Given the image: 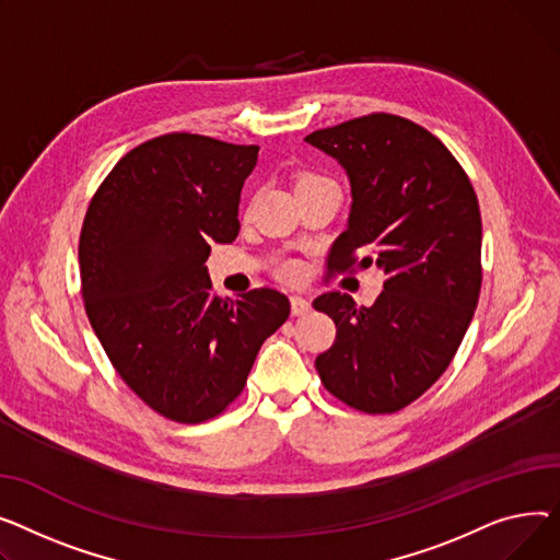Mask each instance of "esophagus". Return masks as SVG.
<instances>
[{
    "label": "esophagus",
    "instance_id": "34e87169",
    "mask_svg": "<svg viewBox=\"0 0 560 560\" xmlns=\"http://www.w3.org/2000/svg\"><path fill=\"white\" fill-rule=\"evenodd\" d=\"M289 301H291V314L293 316H303V314H307L312 310L310 301L303 299V295H291Z\"/></svg>",
    "mask_w": 560,
    "mask_h": 560
}]
</instances>
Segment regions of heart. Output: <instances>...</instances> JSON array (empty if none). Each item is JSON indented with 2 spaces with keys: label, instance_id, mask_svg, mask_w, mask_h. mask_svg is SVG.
I'll list each match as a JSON object with an SVG mask.
<instances>
[{
  "label": "heart",
  "instance_id": "obj_1",
  "mask_svg": "<svg viewBox=\"0 0 560 560\" xmlns=\"http://www.w3.org/2000/svg\"><path fill=\"white\" fill-rule=\"evenodd\" d=\"M314 183H325V178H318V176H303L301 180H299V185H295V189H301V187H307V185H314ZM299 265H291V261H289V265H284L282 269H280V273L284 276V278H295V276H299Z\"/></svg>",
  "mask_w": 560,
  "mask_h": 560
}]
</instances>
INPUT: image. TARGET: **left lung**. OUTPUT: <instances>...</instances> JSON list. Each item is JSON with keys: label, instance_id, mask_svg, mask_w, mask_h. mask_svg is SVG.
I'll list each match as a JSON object with an SVG mask.
<instances>
[{"label": "left lung", "instance_id": "8db88e82", "mask_svg": "<svg viewBox=\"0 0 560 560\" xmlns=\"http://www.w3.org/2000/svg\"><path fill=\"white\" fill-rule=\"evenodd\" d=\"M305 142L335 158L350 180L348 225L327 269L384 276L371 307L341 291L314 301L337 325L316 371L348 407L400 411L445 373L472 320L481 289L477 194L447 147L398 115L357 117Z\"/></svg>", "mask_w": 560, "mask_h": 560}]
</instances>
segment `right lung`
<instances>
[{
	"label": "right lung",
	"instance_id": "1",
	"mask_svg": "<svg viewBox=\"0 0 560 560\" xmlns=\"http://www.w3.org/2000/svg\"><path fill=\"white\" fill-rule=\"evenodd\" d=\"M259 147L170 133L126 153L85 212V312L119 377L158 413L203 422L233 402L291 305L276 289L217 299L206 259L235 242Z\"/></svg>",
	"mask_w": 560,
	"mask_h": 560
}]
</instances>
